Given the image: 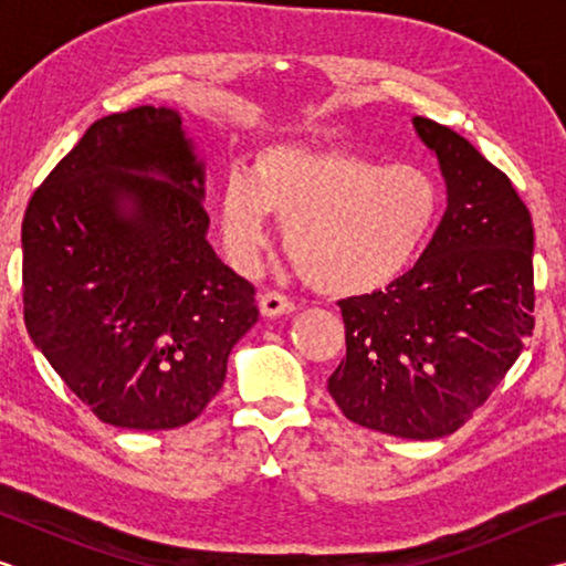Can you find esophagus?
<instances>
[{
	"instance_id": "34e87169",
	"label": "esophagus",
	"mask_w": 566,
	"mask_h": 566,
	"mask_svg": "<svg viewBox=\"0 0 566 566\" xmlns=\"http://www.w3.org/2000/svg\"><path fill=\"white\" fill-rule=\"evenodd\" d=\"M260 312L266 319L284 317V314L294 312V302L286 300V296L280 292H266L260 296Z\"/></svg>"
}]
</instances>
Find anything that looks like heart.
Masks as SVG:
<instances>
[{
  "mask_svg": "<svg viewBox=\"0 0 566 566\" xmlns=\"http://www.w3.org/2000/svg\"><path fill=\"white\" fill-rule=\"evenodd\" d=\"M437 181L415 165H387L339 147L270 145L249 177L227 179L219 224L234 264L266 244V217L284 224V249L327 296H364L405 274L439 217Z\"/></svg>",
  "mask_w": 566,
  "mask_h": 566,
  "instance_id": "obj_1",
  "label": "heart"
}]
</instances>
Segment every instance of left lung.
<instances>
[{"label": "left lung", "instance_id": "1", "mask_svg": "<svg viewBox=\"0 0 566 566\" xmlns=\"http://www.w3.org/2000/svg\"><path fill=\"white\" fill-rule=\"evenodd\" d=\"M439 161L447 209L419 262L385 292L342 300L347 359L329 377L344 417L375 432H457L534 329V227L510 177L457 132L411 119Z\"/></svg>", "mask_w": 566, "mask_h": 566}]
</instances>
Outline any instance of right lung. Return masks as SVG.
Listing matches in <instances>:
<instances>
[{"instance_id": "right-lung-1", "label": "right lung", "mask_w": 566, "mask_h": 566, "mask_svg": "<svg viewBox=\"0 0 566 566\" xmlns=\"http://www.w3.org/2000/svg\"><path fill=\"white\" fill-rule=\"evenodd\" d=\"M205 179L181 114L145 104L94 122L27 207V332L112 427L197 419L260 319L207 239Z\"/></svg>"}]
</instances>
